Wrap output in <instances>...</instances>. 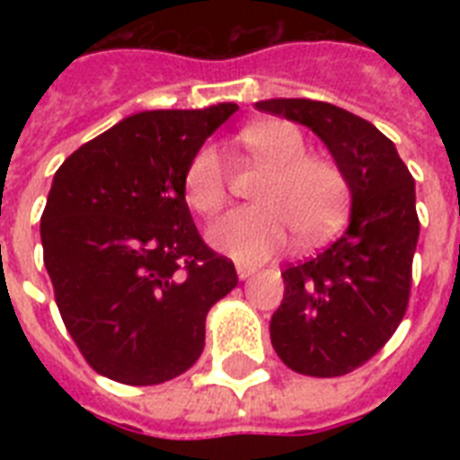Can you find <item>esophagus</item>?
Here are the masks:
<instances>
[{"mask_svg":"<svg viewBox=\"0 0 460 460\" xmlns=\"http://www.w3.org/2000/svg\"><path fill=\"white\" fill-rule=\"evenodd\" d=\"M236 274H238V279H251L252 274H255V267H252V265H238Z\"/></svg>","mask_w":460,"mask_h":460,"instance_id":"1","label":"esophagus"}]
</instances>
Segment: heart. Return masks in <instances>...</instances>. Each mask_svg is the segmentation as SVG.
Instances as JSON below:
<instances>
[{"label": "heart", "instance_id": "heart-1", "mask_svg": "<svg viewBox=\"0 0 460 460\" xmlns=\"http://www.w3.org/2000/svg\"><path fill=\"white\" fill-rule=\"evenodd\" d=\"M252 159L267 169L255 188V208H241L209 229L215 248L238 262H260L281 252L294 231L314 243L341 226L349 209L346 176L327 159L307 157L303 133L287 121H265L241 133ZM188 202L217 215L229 195V176L215 146H202L183 173Z\"/></svg>", "mask_w": 460, "mask_h": 460}]
</instances>
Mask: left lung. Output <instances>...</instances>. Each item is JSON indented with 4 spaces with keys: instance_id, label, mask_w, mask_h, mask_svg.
Returning <instances> with one entry per match:
<instances>
[{
    "instance_id": "left-lung-1",
    "label": "left lung",
    "mask_w": 460,
    "mask_h": 460,
    "mask_svg": "<svg viewBox=\"0 0 460 460\" xmlns=\"http://www.w3.org/2000/svg\"><path fill=\"white\" fill-rule=\"evenodd\" d=\"M255 107L317 133L350 188L349 229L281 272L284 301L270 322L284 365L341 377L367 363L406 314L420 236L415 181L392 140L341 107L281 97Z\"/></svg>"
}]
</instances>
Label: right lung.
Returning a JSON list of instances; mask_svg holds the SVG:
<instances>
[{"label": "right lung", "mask_w": 460, "mask_h": 460, "mask_svg": "<svg viewBox=\"0 0 460 460\" xmlns=\"http://www.w3.org/2000/svg\"><path fill=\"white\" fill-rule=\"evenodd\" d=\"M140 111L57 169L40 219L45 267L68 334L104 377L131 386L179 377L205 349L209 307L236 267L195 229L183 173L236 111Z\"/></svg>", "instance_id": "add662e5"}]
</instances>
